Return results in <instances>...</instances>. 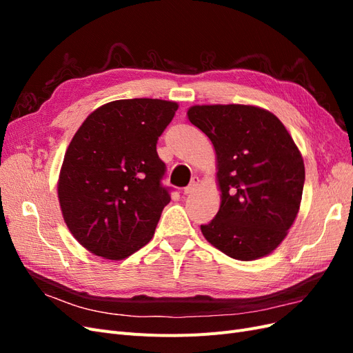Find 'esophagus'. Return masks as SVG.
I'll list each match as a JSON object with an SVG mask.
<instances>
[{"label": "esophagus", "mask_w": 353, "mask_h": 353, "mask_svg": "<svg viewBox=\"0 0 353 353\" xmlns=\"http://www.w3.org/2000/svg\"><path fill=\"white\" fill-rule=\"evenodd\" d=\"M199 183H200V181H199V178L197 176H193V178H191V181H190V184L183 190V194H191V193H194V191H196V188H197V185H199Z\"/></svg>", "instance_id": "esophagus-1"}]
</instances>
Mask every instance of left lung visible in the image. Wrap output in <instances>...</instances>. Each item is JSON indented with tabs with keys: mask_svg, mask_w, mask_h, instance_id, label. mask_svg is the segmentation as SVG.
<instances>
[{
	"mask_svg": "<svg viewBox=\"0 0 353 353\" xmlns=\"http://www.w3.org/2000/svg\"><path fill=\"white\" fill-rule=\"evenodd\" d=\"M188 119L215 147L221 208L205 239L239 261L271 253L301 206L305 165L284 125L254 105H193Z\"/></svg>",
	"mask_w": 353,
	"mask_h": 353,
	"instance_id": "8db88e82",
	"label": "left lung"
}]
</instances>
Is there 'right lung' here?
I'll return each instance as SVG.
<instances>
[{"label":"right lung","mask_w":353,"mask_h":353,"mask_svg":"<svg viewBox=\"0 0 353 353\" xmlns=\"http://www.w3.org/2000/svg\"><path fill=\"white\" fill-rule=\"evenodd\" d=\"M178 104L117 100L92 112L72 138L59 179L63 218L91 253L119 261L152 240L170 188L159 137Z\"/></svg>","instance_id":"1"}]
</instances>
